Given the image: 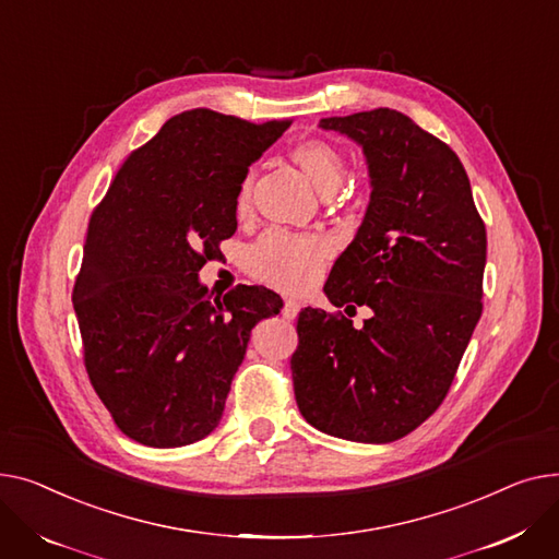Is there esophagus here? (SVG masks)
Masks as SVG:
<instances>
[{"label": "esophagus", "mask_w": 559, "mask_h": 559, "mask_svg": "<svg viewBox=\"0 0 559 559\" xmlns=\"http://www.w3.org/2000/svg\"><path fill=\"white\" fill-rule=\"evenodd\" d=\"M282 313H284V318H288V320L298 318V313H300V305L295 302V300H286V302H284V307H282Z\"/></svg>", "instance_id": "34e87169"}]
</instances>
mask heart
Returning a JSON list of instances; mask_svg holds the SVG:
<instances>
[{"mask_svg": "<svg viewBox=\"0 0 559 559\" xmlns=\"http://www.w3.org/2000/svg\"><path fill=\"white\" fill-rule=\"evenodd\" d=\"M288 157L324 195L334 193L347 176L343 153L324 140H305L295 144ZM252 187V176H246L237 187L235 212L239 218L250 214ZM326 257H330V246L324 239L316 235H293L282 227H273L261 235L250 250L254 273L284 290H305L311 286L320 277Z\"/></svg>", "mask_w": 559, "mask_h": 559, "instance_id": "heart-1", "label": "heart"}]
</instances>
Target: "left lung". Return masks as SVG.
Masks as SVG:
<instances>
[{"label": "left lung", "mask_w": 559, "mask_h": 559, "mask_svg": "<svg viewBox=\"0 0 559 559\" xmlns=\"http://www.w3.org/2000/svg\"><path fill=\"white\" fill-rule=\"evenodd\" d=\"M364 148L370 203L326 298L364 326L305 309L290 356L295 402L318 431L395 442L444 402L483 313L485 223L457 155L411 117L377 108L320 119Z\"/></svg>", "instance_id": "8db88e82"}]
</instances>
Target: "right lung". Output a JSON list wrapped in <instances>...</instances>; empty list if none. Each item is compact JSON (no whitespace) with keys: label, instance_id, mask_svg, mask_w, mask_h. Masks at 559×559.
<instances>
[{"label":"right lung","instance_id":"obj_1","mask_svg":"<svg viewBox=\"0 0 559 559\" xmlns=\"http://www.w3.org/2000/svg\"><path fill=\"white\" fill-rule=\"evenodd\" d=\"M288 126L180 112L128 155L92 212L72 302L87 377L130 440L171 449L210 436L252 326L280 313L264 286L212 300L199 271L237 233L248 167Z\"/></svg>","mask_w":559,"mask_h":559}]
</instances>
